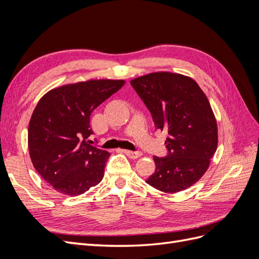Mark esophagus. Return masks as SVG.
Instances as JSON below:
<instances>
[{"label": "esophagus", "mask_w": 259, "mask_h": 259, "mask_svg": "<svg viewBox=\"0 0 259 259\" xmlns=\"http://www.w3.org/2000/svg\"><path fill=\"white\" fill-rule=\"evenodd\" d=\"M125 154H126L127 156H130V158L132 159H136V158H139L140 155H142V152L140 151H131V150H122Z\"/></svg>", "instance_id": "34e87169"}]
</instances>
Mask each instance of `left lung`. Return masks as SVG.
Listing matches in <instances>:
<instances>
[{
  "mask_svg": "<svg viewBox=\"0 0 259 259\" xmlns=\"http://www.w3.org/2000/svg\"><path fill=\"white\" fill-rule=\"evenodd\" d=\"M131 85L155 128L168 135L167 153L153 156L155 170L146 183L168 193L187 189L204 175L217 149V124L205 94L190 77L169 72L140 76Z\"/></svg>",
  "mask_w": 259,
  "mask_h": 259,
  "instance_id": "left-lung-1",
  "label": "left lung"
}]
</instances>
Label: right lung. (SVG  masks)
<instances>
[{
	"instance_id": "add662e5",
	"label": "right lung",
	"mask_w": 259,
	"mask_h": 259,
	"mask_svg": "<svg viewBox=\"0 0 259 259\" xmlns=\"http://www.w3.org/2000/svg\"><path fill=\"white\" fill-rule=\"evenodd\" d=\"M123 85L122 80L69 84L37 103L29 123L30 158L55 190L76 197L101 182L110 153L91 145V114Z\"/></svg>"
}]
</instances>
